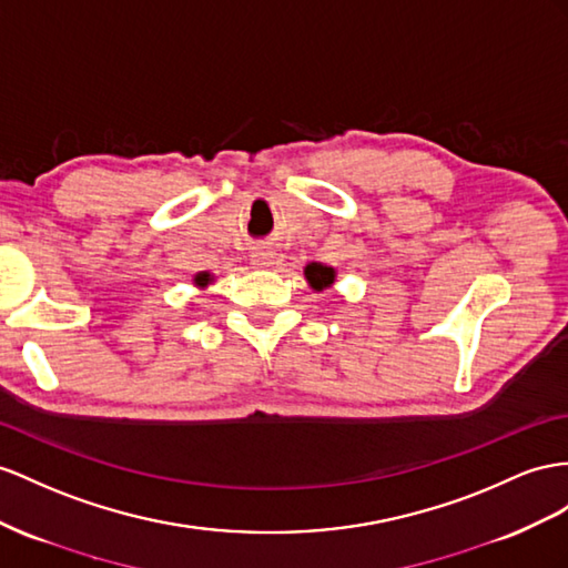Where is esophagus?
I'll return each mask as SVG.
<instances>
[{
	"instance_id": "esophagus-1",
	"label": "esophagus",
	"mask_w": 568,
	"mask_h": 568,
	"mask_svg": "<svg viewBox=\"0 0 568 568\" xmlns=\"http://www.w3.org/2000/svg\"><path fill=\"white\" fill-rule=\"evenodd\" d=\"M252 264L256 268H268L273 264V252H268V250H264V246H261V250H256L252 254Z\"/></svg>"
}]
</instances>
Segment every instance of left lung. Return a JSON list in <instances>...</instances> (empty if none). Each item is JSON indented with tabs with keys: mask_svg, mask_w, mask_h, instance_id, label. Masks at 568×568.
Segmentation results:
<instances>
[{
	"mask_svg": "<svg viewBox=\"0 0 568 568\" xmlns=\"http://www.w3.org/2000/svg\"><path fill=\"white\" fill-rule=\"evenodd\" d=\"M304 275H307V281L312 283L314 290H324L333 283V278H336V271L328 266H322V264H310L307 268H304Z\"/></svg>",
	"mask_w": 568,
	"mask_h": 568,
	"instance_id": "1",
	"label": "left lung"
}]
</instances>
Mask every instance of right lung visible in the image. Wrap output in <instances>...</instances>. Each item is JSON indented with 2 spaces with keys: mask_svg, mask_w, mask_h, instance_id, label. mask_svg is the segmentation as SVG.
I'll return each instance as SVG.
<instances>
[{
  "mask_svg": "<svg viewBox=\"0 0 568 568\" xmlns=\"http://www.w3.org/2000/svg\"><path fill=\"white\" fill-rule=\"evenodd\" d=\"M209 281H211V275H209V273H199L196 278H194V283H196L199 287H206V285H209Z\"/></svg>",
  "mask_w": 568,
  "mask_h": 568,
  "instance_id": "obj_1",
  "label": "right lung"
}]
</instances>
